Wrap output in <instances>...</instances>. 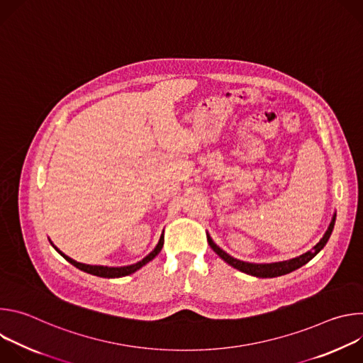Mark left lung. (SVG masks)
<instances>
[{
    "label": "left lung",
    "instance_id": "8db88e82",
    "mask_svg": "<svg viewBox=\"0 0 363 363\" xmlns=\"http://www.w3.org/2000/svg\"><path fill=\"white\" fill-rule=\"evenodd\" d=\"M335 221H336V213L333 214L332 217V221L326 230V233L323 234V237L320 238V241L312 248L306 251L304 254L298 255V257H294V258H290V260H284V262H276V263H248V262H242V260H238V258H234L233 255H230L228 252H225L221 247H218L214 240L211 238V235L206 233V240H208V244L210 247L216 251V254L220 255V258H223V260L230 264L231 267L245 273V274H250V276H254V277H260V279H272V277H279V276H284V274H289L297 269H300L301 266H304L306 263H308L312 258L326 245V242L329 241L330 238V234L333 231V227H335Z\"/></svg>",
    "mask_w": 363,
    "mask_h": 363
}]
</instances>
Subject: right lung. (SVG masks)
Segmentation results:
<instances>
[{
  "mask_svg": "<svg viewBox=\"0 0 363 363\" xmlns=\"http://www.w3.org/2000/svg\"><path fill=\"white\" fill-rule=\"evenodd\" d=\"M48 241H50V238H48ZM50 244L55 247V250L62 255V257H65L66 260L70 263V264H73L74 267H77L79 270H82V272H84V273H89V274H93V276H97V277H105V279H118V277H125V276H129V274H132V273H135V272H138L139 269H142L143 266H146L149 262H152L155 257H157L160 252H161V250H162V247H164V231H162V234H161V237H160V241H158V244H157V247H155L146 257H143L140 262H138V263H135V264H130V266H122V267H109V266H90V264H84V263H79V262H76V260H73V258H70L69 255H66L65 252H62L53 242L50 241Z\"/></svg>",
  "mask_w": 363,
  "mask_h": 363,
  "instance_id": "add662e5",
  "label": "right lung"
}]
</instances>
